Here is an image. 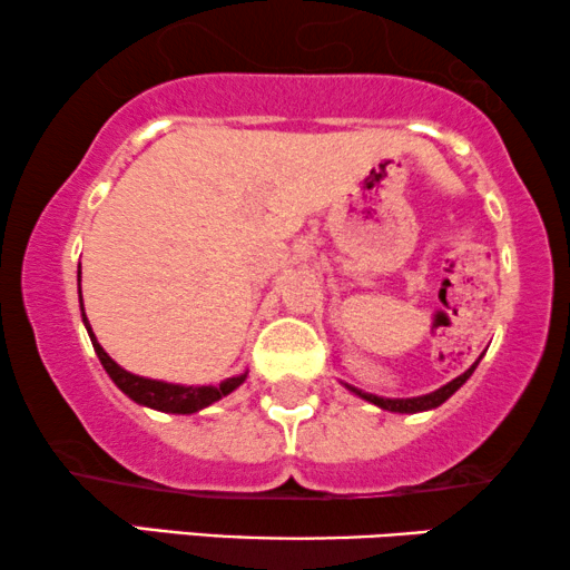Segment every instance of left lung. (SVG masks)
<instances>
[{
	"mask_svg": "<svg viewBox=\"0 0 570 570\" xmlns=\"http://www.w3.org/2000/svg\"><path fill=\"white\" fill-rule=\"evenodd\" d=\"M481 360V357H479ZM479 360L476 363L471 365V368H468L463 376H458V379H452L450 384H444L442 389H436V392H431V394H423V397H407V400H389V397H379V394H368V392H363V389H355V386H350V384H344L350 389L352 394H357V397H363V400H368V402H373V405H379V407H384V410H389V413H421V410H434V407H439L442 405L444 400H450L452 394L458 392L460 386L465 384L468 379H471V373L476 371V365H479Z\"/></svg>",
	"mask_w": 570,
	"mask_h": 570,
	"instance_id": "obj_1",
	"label": "left lung"
}]
</instances>
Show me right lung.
<instances>
[{"instance_id": "1", "label": "right lung", "mask_w": 570, "mask_h": 570, "mask_svg": "<svg viewBox=\"0 0 570 570\" xmlns=\"http://www.w3.org/2000/svg\"><path fill=\"white\" fill-rule=\"evenodd\" d=\"M78 284H81V271H78ZM81 315H83V326H86V331H89L94 352H97L99 363L105 365L107 376L115 381V386H118L120 392L128 394V397H131L134 402H139V405H144V407L163 410V413L191 415V413H197V410L223 400L226 394H232L234 389L242 386L244 379H247V371H244V373H239V376L220 381V384H215V386L213 384L210 386H184V384H168V381L136 376V373H128L120 368V365L115 363V360L102 350V344L97 342L89 321H86L83 299H81Z\"/></svg>"}]
</instances>
